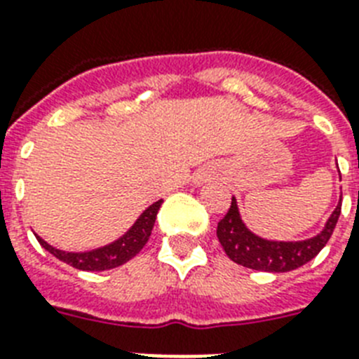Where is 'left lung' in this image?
Listing matches in <instances>:
<instances>
[{"instance_id":"obj_1","label":"left lung","mask_w":359,"mask_h":359,"mask_svg":"<svg viewBox=\"0 0 359 359\" xmlns=\"http://www.w3.org/2000/svg\"><path fill=\"white\" fill-rule=\"evenodd\" d=\"M339 212H341V203L334 209L325 229L312 238L301 240V242H273V240H264L253 235L242 224L238 207L233 198L229 211L218 222L216 236L220 240L227 257L236 264L259 269V271L283 273V271H292L310 262L327 245L336 229Z\"/></svg>"}]
</instances>
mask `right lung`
I'll return each mask as SVG.
<instances>
[{
    "mask_svg": "<svg viewBox=\"0 0 359 359\" xmlns=\"http://www.w3.org/2000/svg\"><path fill=\"white\" fill-rule=\"evenodd\" d=\"M161 203L163 200H159L148 207L147 211L139 216L137 222L133 224L132 229L124 236H121L119 240H115L114 244L104 245V248H99L95 251H88V253H66V251H60L49 245L40 236H36V238L43 250L55 255L56 259H60L62 262H66L76 269H82V271H104V269L117 268V266L128 262L143 250L144 244L150 238Z\"/></svg>",
    "mask_w": 359,
    "mask_h": 359,
    "instance_id": "1",
    "label": "right lung"
}]
</instances>
